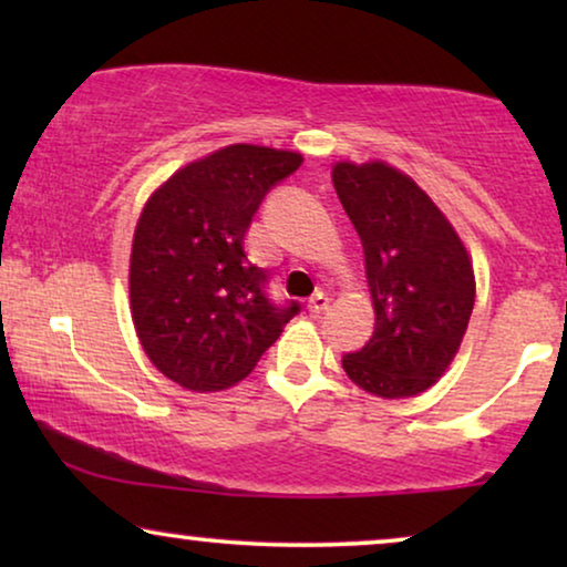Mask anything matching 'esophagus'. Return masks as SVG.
<instances>
[{
  "label": "esophagus",
  "mask_w": 567,
  "mask_h": 567,
  "mask_svg": "<svg viewBox=\"0 0 567 567\" xmlns=\"http://www.w3.org/2000/svg\"><path fill=\"white\" fill-rule=\"evenodd\" d=\"M328 307H330V299H328V293H322V291H317L312 299H309V305H307V309L312 315H322V312H328Z\"/></svg>",
  "instance_id": "1"
}]
</instances>
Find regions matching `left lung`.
<instances>
[{
  "instance_id": "obj_1",
  "label": "left lung",
  "mask_w": 567,
  "mask_h": 567,
  "mask_svg": "<svg viewBox=\"0 0 567 567\" xmlns=\"http://www.w3.org/2000/svg\"><path fill=\"white\" fill-rule=\"evenodd\" d=\"M332 185L361 237L377 312L374 336L343 369L379 398H413L460 351L475 307L470 255L436 204L384 162H338Z\"/></svg>"
}]
</instances>
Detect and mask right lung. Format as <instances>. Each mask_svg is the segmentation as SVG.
<instances>
[{
  "label": "right lung",
  "instance_id": "add662e5",
  "mask_svg": "<svg viewBox=\"0 0 567 567\" xmlns=\"http://www.w3.org/2000/svg\"><path fill=\"white\" fill-rule=\"evenodd\" d=\"M301 154L235 144L177 169L138 216L131 315L146 355L185 390H227L255 369L299 301L270 299L245 231Z\"/></svg>",
  "mask_w": 567,
  "mask_h": 567
}]
</instances>
